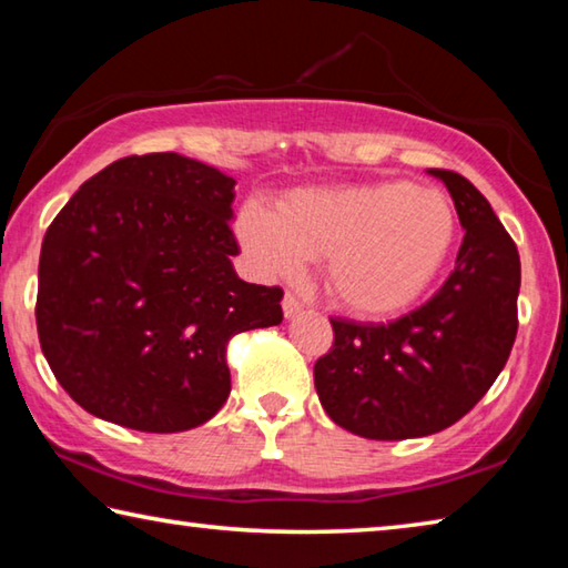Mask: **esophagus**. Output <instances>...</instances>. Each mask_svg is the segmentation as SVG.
<instances>
[{"instance_id": "obj_1", "label": "esophagus", "mask_w": 568, "mask_h": 568, "mask_svg": "<svg viewBox=\"0 0 568 568\" xmlns=\"http://www.w3.org/2000/svg\"><path fill=\"white\" fill-rule=\"evenodd\" d=\"M301 311H303V303L297 301L293 293H285V297H283V315H285V318H295V315Z\"/></svg>"}]
</instances>
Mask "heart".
Here are the masks:
<instances>
[{
  "label": "heart",
  "instance_id": "b5f03b06",
  "mask_svg": "<svg viewBox=\"0 0 568 568\" xmlns=\"http://www.w3.org/2000/svg\"><path fill=\"white\" fill-rule=\"evenodd\" d=\"M458 233L448 195L406 180L297 187L277 207L247 200L235 235L263 277L295 275L323 257V283L343 311H406L444 271Z\"/></svg>",
  "mask_w": 568,
  "mask_h": 568
}]
</instances>
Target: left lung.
Segmentation results:
<instances>
[{
  "instance_id": "8db88e82",
  "label": "left lung",
  "mask_w": 568,
  "mask_h": 568,
  "mask_svg": "<svg viewBox=\"0 0 568 568\" xmlns=\"http://www.w3.org/2000/svg\"><path fill=\"white\" fill-rule=\"evenodd\" d=\"M428 175L448 187L466 230L454 273L398 321L333 318L335 343L313 368L325 413L363 438H420L454 426L494 386L516 341L521 261L511 235L464 175Z\"/></svg>"
}]
</instances>
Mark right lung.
<instances>
[{"instance_id": "add662e5", "label": "right lung", "mask_w": 568, "mask_h": 568, "mask_svg": "<svg viewBox=\"0 0 568 568\" xmlns=\"http://www.w3.org/2000/svg\"><path fill=\"white\" fill-rule=\"evenodd\" d=\"M235 180L178 152L122 158L47 227L37 333L74 403L102 420L178 434L230 393L227 341L283 321V291L240 281Z\"/></svg>"}]
</instances>
